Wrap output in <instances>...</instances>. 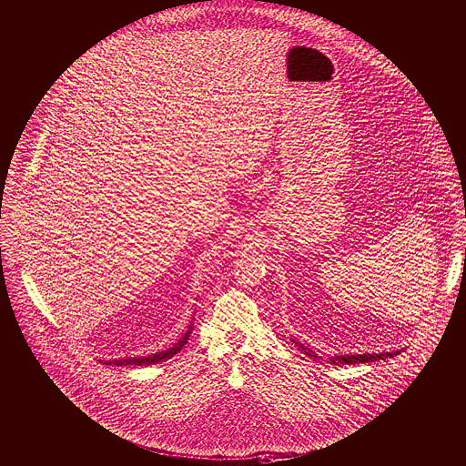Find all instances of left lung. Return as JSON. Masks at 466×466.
I'll return each instance as SVG.
<instances>
[{
	"label": "left lung",
	"mask_w": 466,
	"mask_h": 466,
	"mask_svg": "<svg viewBox=\"0 0 466 466\" xmlns=\"http://www.w3.org/2000/svg\"><path fill=\"white\" fill-rule=\"evenodd\" d=\"M292 342L298 346V350H301V353L303 355H307V357H311V359H315V360H322L324 357H320L315 350H311L309 346H305V344H301L299 340H296V339H292ZM400 351H382V353H364V355H333V357H328V360L331 362V364H337V366H340V364H364V362H375V360H386V359H390V357H395V355H399Z\"/></svg>",
	"instance_id": "1"
}]
</instances>
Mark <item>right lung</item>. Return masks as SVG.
I'll list each match as a JSON object with an SVG mask.
<instances>
[{"label":"right lung","mask_w":466,"mask_h":466,"mask_svg":"<svg viewBox=\"0 0 466 466\" xmlns=\"http://www.w3.org/2000/svg\"><path fill=\"white\" fill-rule=\"evenodd\" d=\"M192 328H194V322H190L187 333L177 340V344H174L172 348L165 350V351H159V353H153V355H146V357H126V359H109V360H100L104 362L106 366H151V364H157V362H163V360H168L172 359L174 355H177L185 344L188 342L190 335H192Z\"/></svg>","instance_id":"obj_1"}]
</instances>
